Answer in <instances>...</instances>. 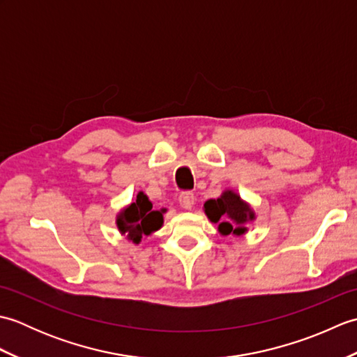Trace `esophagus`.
Masks as SVG:
<instances>
[{"instance_id":"1","label":"esophagus","mask_w":357,"mask_h":357,"mask_svg":"<svg viewBox=\"0 0 357 357\" xmlns=\"http://www.w3.org/2000/svg\"><path fill=\"white\" fill-rule=\"evenodd\" d=\"M179 204L183 208L190 210L195 204V195L192 192H183L179 195Z\"/></svg>"}]
</instances>
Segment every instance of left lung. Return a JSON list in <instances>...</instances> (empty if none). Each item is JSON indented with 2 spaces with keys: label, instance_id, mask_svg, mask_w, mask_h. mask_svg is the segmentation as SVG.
<instances>
[{
  "label": "left lung",
  "instance_id": "left-lung-1",
  "mask_svg": "<svg viewBox=\"0 0 357 357\" xmlns=\"http://www.w3.org/2000/svg\"><path fill=\"white\" fill-rule=\"evenodd\" d=\"M206 215L211 222H219V231L222 234H236L241 236L247 231L245 224L252 221L255 213L239 196L233 192L222 193L221 198L210 199L204 204Z\"/></svg>",
  "mask_w": 357,
  "mask_h": 357
}]
</instances>
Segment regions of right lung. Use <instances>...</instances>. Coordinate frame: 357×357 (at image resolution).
<instances>
[{
    "mask_svg": "<svg viewBox=\"0 0 357 357\" xmlns=\"http://www.w3.org/2000/svg\"><path fill=\"white\" fill-rule=\"evenodd\" d=\"M162 211L155 210L149 198L144 193L136 196V202H132L124 211H121L116 224L121 233H127V238L138 244L142 234L156 231L162 225Z\"/></svg>",
    "mask_w": 357,
    "mask_h": 357,
    "instance_id": "1",
    "label": "right lung"
}]
</instances>
